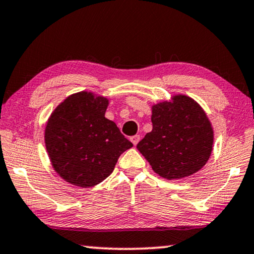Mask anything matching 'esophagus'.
Returning <instances> with one entry per match:
<instances>
[{
    "instance_id": "obj_1",
    "label": "esophagus",
    "mask_w": 254,
    "mask_h": 254,
    "mask_svg": "<svg viewBox=\"0 0 254 254\" xmlns=\"http://www.w3.org/2000/svg\"><path fill=\"white\" fill-rule=\"evenodd\" d=\"M130 141H131V143H133L134 145H136L138 143V141H139V135H134V136H131L130 137Z\"/></svg>"
}]
</instances>
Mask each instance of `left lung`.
<instances>
[{"label":"left lung","mask_w":254,"mask_h":254,"mask_svg":"<svg viewBox=\"0 0 254 254\" xmlns=\"http://www.w3.org/2000/svg\"><path fill=\"white\" fill-rule=\"evenodd\" d=\"M152 130L137 149L161 178L182 179L200 170L212 152L213 129L197 102L176 95L152 106Z\"/></svg>","instance_id":"8db88e82"}]
</instances>
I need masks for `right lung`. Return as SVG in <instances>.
I'll use <instances>...</instances> for the list:
<instances>
[{"instance_id": "obj_1", "label": "right lung", "mask_w": 254, "mask_h": 254, "mask_svg": "<svg viewBox=\"0 0 254 254\" xmlns=\"http://www.w3.org/2000/svg\"><path fill=\"white\" fill-rule=\"evenodd\" d=\"M109 101L93 93L73 94L61 103L48 120L45 141L48 154L66 182L89 188L115 170L120 154L133 143L105 118Z\"/></svg>"}]
</instances>
